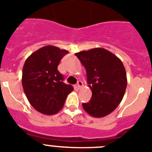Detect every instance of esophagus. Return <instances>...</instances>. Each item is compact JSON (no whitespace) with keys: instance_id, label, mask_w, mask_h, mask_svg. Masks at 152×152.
Segmentation results:
<instances>
[{"instance_id":"esophagus-1","label":"esophagus","mask_w":152,"mask_h":152,"mask_svg":"<svg viewBox=\"0 0 152 152\" xmlns=\"http://www.w3.org/2000/svg\"><path fill=\"white\" fill-rule=\"evenodd\" d=\"M76 85H77V88H78V89H80L81 88H82V86H83V82H82V81H78L77 82V84H76Z\"/></svg>"}]
</instances>
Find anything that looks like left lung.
Here are the masks:
<instances>
[{
  "mask_svg": "<svg viewBox=\"0 0 152 152\" xmlns=\"http://www.w3.org/2000/svg\"><path fill=\"white\" fill-rule=\"evenodd\" d=\"M86 69L91 99L82 103L84 110L96 118L110 114L120 104L127 87L126 69L121 60L104 48L76 53Z\"/></svg>",
  "mask_w": 152,
  "mask_h": 152,
  "instance_id": "left-lung-1",
  "label": "left lung"
}]
</instances>
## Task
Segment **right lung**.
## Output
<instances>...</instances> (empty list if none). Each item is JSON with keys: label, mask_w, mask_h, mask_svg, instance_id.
<instances>
[{"label": "right lung", "mask_w": 152, "mask_h": 152, "mask_svg": "<svg viewBox=\"0 0 152 152\" xmlns=\"http://www.w3.org/2000/svg\"><path fill=\"white\" fill-rule=\"evenodd\" d=\"M68 51L48 45L32 53L25 61L22 86L28 101L36 110L53 115L64 106L73 88L63 82L57 67Z\"/></svg>", "instance_id": "right-lung-1"}]
</instances>
